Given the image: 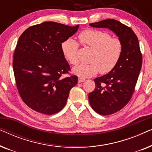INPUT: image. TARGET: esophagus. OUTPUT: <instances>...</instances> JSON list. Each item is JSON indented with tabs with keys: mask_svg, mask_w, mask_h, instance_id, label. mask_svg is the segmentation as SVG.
<instances>
[{
	"mask_svg": "<svg viewBox=\"0 0 152 152\" xmlns=\"http://www.w3.org/2000/svg\"><path fill=\"white\" fill-rule=\"evenodd\" d=\"M84 81H85V79H84V78L79 77V79H78V82H79V83L83 82H84Z\"/></svg>",
	"mask_w": 152,
	"mask_h": 152,
	"instance_id": "obj_1",
	"label": "esophagus"
}]
</instances>
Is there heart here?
<instances>
[{"label": "heart", "mask_w": 152, "mask_h": 152, "mask_svg": "<svg viewBox=\"0 0 152 152\" xmlns=\"http://www.w3.org/2000/svg\"><path fill=\"white\" fill-rule=\"evenodd\" d=\"M81 44L93 49L90 64H81L72 68V72L82 77H89L99 71L107 74L113 70L119 62L123 51V44L119 38L112 37L109 32L99 30L88 29L78 34ZM61 51L70 64L78 63L79 44L72 39L61 43Z\"/></svg>", "instance_id": "1"}]
</instances>
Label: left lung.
<instances>
[{
	"instance_id": "8db88e82",
	"label": "left lung",
	"mask_w": 152,
	"mask_h": 152,
	"mask_svg": "<svg viewBox=\"0 0 152 152\" xmlns=\"http://www.w3.org/2000/svg\"><path fill=\"white\" fill-rule=\"evenodd\" d=\"M115 32L123 44L122 57L115 68L94 80L95 88L88 94L92 109L102 115L119 111L132 98L142 67V57L138 37L129 27L114 19L90 23Z\"/></svg>"
}]
</instances>
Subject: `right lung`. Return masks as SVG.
Listing matches in <instances>:
<instances>
[{
  "instance_id": "obj_1",
  "label": "right lung",
  "mask_w": 152,
  "mask_h": 152,
  "mask_svg": "<svg viewBox=\"0 0 152 152\" xmlns=\"http://www.w3.org/2000/svg\"><path fill=\"white\" fill-rule=\"evenodd\" d=\"M79 25L48 21L23 32L14 54L13 70L18 91L25 104L41 113L53 115L64 107L78 78L61 51V43L75 33Z\"/></svg>"
}]
</instances>
